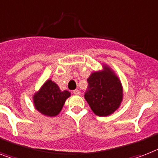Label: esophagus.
<instances>
[{"instance_id": "obj_1", "label": "esophagus", "mask_w": 158, "mask_h": 158, "mask_svg": "<svg viewBox=\"0 0 158 158\" xmlns=\"http://www.w3.org/2000/svg\"><path fill=\"white\" fill-rule=\"evenodd\" d=\"M73 93L75 95H80V91L79 89H75V90L73 91Z\"/></svg>"}]
</instances>
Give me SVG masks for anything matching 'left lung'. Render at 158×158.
I'll list each match as a JSON object with an SVG mask.
<instances>
[{
  "instance_id": "1",
  "label": "left lung",
  "mask_w": 158,
  "mask_h": 158,
  "mask_svg": "<svg viewBox=\"0 0 158 158\" xmlns=\"http://www.w3.org/2000/svg\"><path fill=\"white\" fill-rule=\"evenodd\" d=\"M88 82V90L84 97L95 114L109 116L120 107L123 98V85L110 66L103 65V70L92 72Z\"/></svg>"
}]
</instances>
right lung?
Listing matches in <instances>:
<instances>
[{
  "label": "right lung",
  "instance_id": "1",
  "mask_svg": "<svg viewBox=\"0 0 158 158\" xmlns=\"http://www.w3.org/2000/svg\"><path fill=\"white\" fill-rule=\"evenodd\" d=\"M70 97V92L61 91L57 83L48 79L34 94L33 103L35 110L41 114L55 117L61 112L66 99Z\"/></svg>",
  "mask_w": 158,
  "mask_h": 158
}]
</instances>
